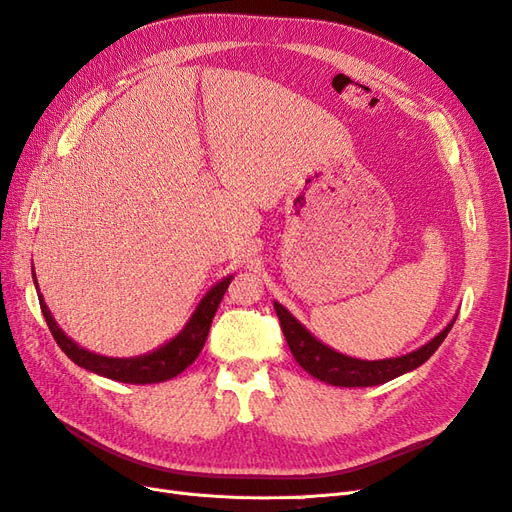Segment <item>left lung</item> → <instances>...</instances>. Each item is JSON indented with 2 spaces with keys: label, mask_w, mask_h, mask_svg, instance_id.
Wrapping results in <instances>:
<instances>
[{
  "label": "left lung",
  "mask_w": 512,
  "mask_h": 512,
  "mask_svg": "<svg viewBox=\"0 0 512 512\" xmlns=\"http://www.w3.org/2000/svg\"><path fill=\"white\" fill-rule=\"evenodd\" d=\"M275 312H277V318H280L288 348L294 359H297V363L307 371V374H312L314 378L329 382L333 386H376L406 374V371L416 369L438 350V346L444 342V337L455 324L453 320L440 335L433 337L429 344L410 354L397 356V359H384V361H361V359H352V356H346V354H339L329 346L320 344L318 339L305 327H301L288 309L282 307L280 303H275Z\"/></svg>",
  "instance_id": "8db88e82"
}]
</instances>
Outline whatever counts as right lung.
I'll return each instance as SVG.
<instances>
[{
	"label": "right lung",
	"mask_w": 512,
	"mask_h": 512,
	"mask_svg": "<svg viewBox=\"0 0 512 512\" xmlns=\"http://www.w3.org/2000/svg\"><path fill=\"white\" fill-rule=\"evenodd\" d=\"M230 280L232 277H226V280L215 284L207 292V297L200 301L194 316L190 318L188 324H185V329L173 339V342H168L166 346L158 348L151 354L136 356V359H111V356H100V354H94L85 348H79L64 331L57 327V322L53 320L49 307H46L42 297H38V299H40V309L44 314V320H46V324H49L57 346L64 350L76 365L94 371V374H100L104 378L117 380V382L151 384V382H164V380L175 378L185 367H190L196 361L198 352L203 350V346L207 342L211 320H213L215 312H218L220 301L224 297Z\"/></svg>",
	"instance_id": "1"
}]
</instances>
